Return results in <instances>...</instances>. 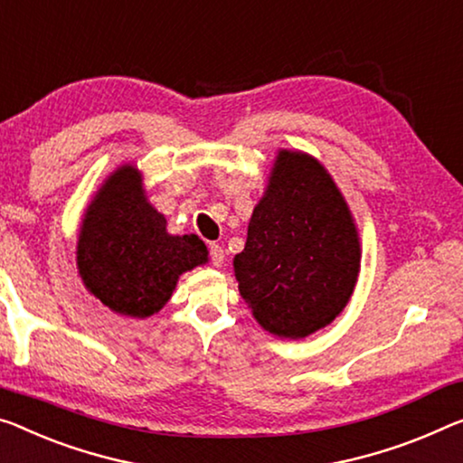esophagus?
Masks as SVG:
<instances>
[{
  "label": "esophagus",
  "mask_w": 463,
  "mask_h": 463,
  "mask_svg": "<svg viewBox=\"0 0 463 463\" xmlns=\"http://www.w3.org/2000/svg\"><path fill=\"white\" fill-rule=\"evenodd\" d=\"M211 262H213V267H223L225 250L219 244H213L211 246Z\"/></svg>",
  "instance_id": "34e87169"
}]
</instances>
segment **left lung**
Here are the masks:
<instances>
[{"mask_svg": "<svg viewBox=\"0 0 463 463\" xmlns=\"http://www.w3.org/2000/svg\"><path fill=\"white\" fill-rule=\"evenodd\" d=\"M360 233L317 157L279 148L233 256L238 289L262 329L304 339L344 312L360 275Z\"/></svg>", "mask_w": 463, "mask_h": 463, "instance_id": "obj_1", "label": "left lung"}]
</instances>
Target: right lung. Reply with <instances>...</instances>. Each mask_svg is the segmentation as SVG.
<instances>
[{
    "label": "right lung",
    "mask_w": 463,
    "mask_h": 463,
    "mask_svg": "<svg viewBox=\"0 0 463 463\" xmlns=\"http://www.w3.org/2000/svg\"><path fill=\"white\" fill-rule=\"evenodd\" d=\"M207 262L209 250L196 233L167 232V219L148 203L134 163L113 169L84 209L78 275L89 294L119 317L157 315L180 275Z\"/></svg>",
    "instance_id": "add662e5"
}]
</instances>
